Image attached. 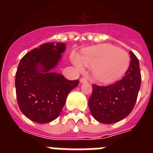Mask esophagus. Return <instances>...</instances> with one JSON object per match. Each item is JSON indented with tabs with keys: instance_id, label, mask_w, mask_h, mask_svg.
<instances>
[{
	"instance_id": "1",
	"label": "esophagus",
	"mask_w": 153,
	"mask_h": 153,
	"mask_svg": "<svg viewBox=\"0 0 153 153\" xmlns=\"http://www.w3.org/2000/svg\"><path fill=\"white\" fill-rule=\"evenodd\" d=\"M88 82V80L86 78H81L80 79V82L81 83H85V82Z\"/></svg>"
}]
</instances>
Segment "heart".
Segmentation results:
<instances>
[{
  "instance_id": "1",
  "label": "heart",
  "mask_w": 153,
  "mask_h": 153,
  "mask_svg": "<svg viewBox=\"0 0 153 153\" xmlns=\"http://www.w3.org/2000/svg\"><path fill=\"white\" fill-rule=\"evenodd\" d=\"M78 69L91 68L92 76L102 83H113L126 74L130 64L127 51L110 44H99L82 50L80 57H73Z\"/></svg>"
}]
</instances>
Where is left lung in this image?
<instances>
[{
  "instance_id": "left-lung-1",
  "label": "left lung",
  "mask_w": 153,
  "mask_h": 153,
  "mask_svg": "<svg viewBox=\"0 0 153 153\" xmlns=\"http://www.w3.org/2000/svg\"><path fill=\"white\" fill-rule=\"evenodd\" d=\"M130 64L125 76L109 86L93 85L88 105L94 118L103 124H113L124 119L133 110L140 87L139 60L132 51Z\"/></svg>"
}]
</instances>
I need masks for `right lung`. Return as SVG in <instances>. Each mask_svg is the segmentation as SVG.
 <instances>
[{
  "mask_svg": "<svg viewBox=\"0 0 153 153\" xmlns=\"http://www.w3.org/2000/svg\"><path fill=\"white\" fill-rule=\"evenodd\" d=\"M62 43H47L27 52L16 73L15 86L20 111L37 123H48L59 116L70 91L79 79L68 80L52 72L65 51Z\"/></svg>",
  "mask_w": 153,
  "mask_h": 153,
  "instance_id": "right-lung-1",
  "label": "right lung"
}]
</instances>
